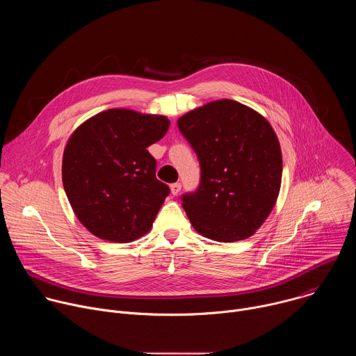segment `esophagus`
<instances>
[{"label": "esophagus", "mask_w": 356, "mask_h": 356, "mask_svg": "<svg viewBox=\"0 0 356 356\" xmlns=\"http://www.w3.org/2000/svg\"><path fill=\"white\" fill-rule=\"evenodd\" d=\"M180 188H181V184H180V183H173V184L170 186V191H172L173 195H177V194L180 193Z\"/></svg>", "instance_id": "obj_1"}]
</instances>
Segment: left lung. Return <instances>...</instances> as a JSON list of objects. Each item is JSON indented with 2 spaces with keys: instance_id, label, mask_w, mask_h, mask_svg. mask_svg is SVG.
<instances>
[{
  "instance_id": "8db88e82",
  "label": "left lung",
  "mask_w": 356,
  "mask_h": 356,
  "mask_svg": "<svg viewBox=\"0 0 356 356\" xmlns=\"http://www.w3.org/2000/svg\"><path fill=\"white\" fill-rule=\"evenodd\" d=\"M197 154L200 186L184 194L193 228L218 242L246 239L273 210L282 183V149L269 121L234 99H217L177 120Z\"/></svg>"
}]
</instances>
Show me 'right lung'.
<instances>
[{
    "label": "right lung",
    "instance_id": "add662e5",
    "mask_svg": "<svg viewBox=\"0 0 356 356\" xmlns=\"http://www.w3.org/2000/svg\"><path fill=\"white\" fill-rule=\"evenodd\" d=\"M169 125L165 115L111 108L72 134L63 152V187L92 235L124 243L150 231L169 187L156 179V161L146 147Z\"/></svg>",
    "mask_w": 356,
    "mask_h": 356
}]
</instances>
